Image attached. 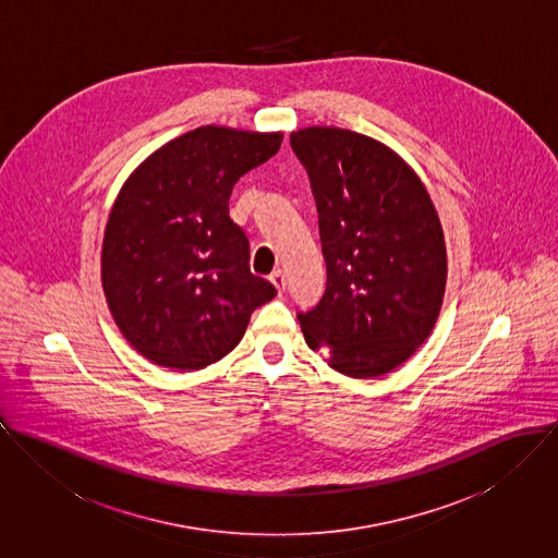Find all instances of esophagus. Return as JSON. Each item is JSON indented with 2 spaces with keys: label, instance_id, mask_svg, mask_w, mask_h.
<instances>
[{
  "label": "esophagus",
  "instance_id": "esophagus-1",
  "mask_svg": "<svg viewBox=\"0 0 558 558\" xmlns=\"http://www.w3.org/2000/svg\"><path fill=\"white\" fill-rule=\"evenodd\" d=\"M269 280H271V284L276 287L278 293H284V289H287V278H284V271H282V269H276V271L269 276Z\"/></svg>",
  "mask_w": 558,
  "mask_h": 558
}]
</instances>
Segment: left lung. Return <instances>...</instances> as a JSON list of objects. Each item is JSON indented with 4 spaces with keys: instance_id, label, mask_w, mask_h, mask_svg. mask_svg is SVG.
Here are the masks:
<instances>
[{
    "instance_id": "obj_1",
    "label": "left lung",
    "mask_w": 558,
    "mask_h": 558,
    "mask_svg": "<svg viewBox=\"0 0 558 558\" xmlns=\"http://www.w3.org/2000/svg\"><path fill=\"white\" fill-rule=\"evenodd\" d=\"M318 211L327 287L298 314L310 349L351 378L404 364L433 333L447 252L433 198L385 143L333 125L291 132Z\"/></svg>"
}]
</instances>
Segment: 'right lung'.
Instances as JSON below:
<instances>
[{
    "label": "right lung",
    "instance_id": "1",
    "mask_svg": "<svg viewBox=\"0 0 558 558\" xmlns=\"http://www.w3.org/2000/svg\"><path fill=\"white\" fill-rule=\"evenodd\" d=\"M282 132L201 125L147 156L120 190L102 240V291L134 351L201 371L231 353L250 314L276 298L250 271L229 218L233 186L278 154Z\"/></svg>",
    "mask_w": 558,
    "mask_h": 558
}]
</instances>
